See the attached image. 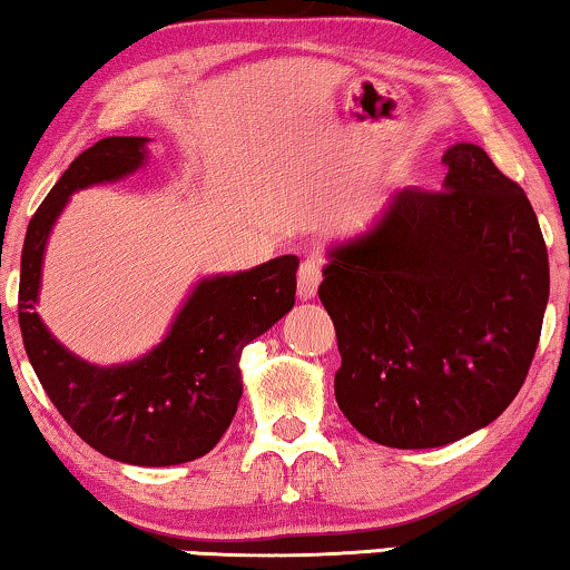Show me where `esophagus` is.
<instances>
[{
    "label": "esophagus",
    "instance_id": "esophagus-1",
    "mask_svg": "<svg viewBox=\"0 0 570 570\" xmlns=\"http://www.w3.org/2000/svg\"><path fill=\"white\" fill-rule=\"evenodd\" d=\"M318 283H322V259L311 256V259L303 262L298 269V298L301 301L316 298Z\"/></svg>",
    "mask_w": 570,
    "mask_h": 570
}]
</instances>
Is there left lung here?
I'll use <instances>...</instances> for the list:
<instances>
[{"label":"left lung","instance_id":"left-lung-1","mask_svg":"<svg viewBox=\"0 0 570 570\" xmlns=\"http://www.w3.org/2000/svg\"><path fill=\"white\" fill-rule=\"evenodd\" d=\"M441 191L404 186L326 248L340 410L365 439L435 449L493 423L532 365L550 295L548 248L524 189L480 145L443 153Z\"/></svg>","mask_w":570,"mask_h":570}]
</instances>
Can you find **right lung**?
<instances>
[{
  "label": "right lung",
  "instance_id": "1",
  "mask_svg": "<svg viewBox=\"0 0 570 570\" xmlns=\"http://www.w3.org/2000/svg\"><path fill=\"white\" fill-rule=\"evenodd\" d=\"M147 145L100 139L53 184L22 244L18 318L38 381L85 443L124 464L174 466L205 456L228 431L244 394L240 353L293 308L298 256L199 277L163 340L135 361L98 365L75 355L38 314L49 236L75 191L142 170Z\"/></svg>",
  "mask_w": 570,
  "mask_h": 570
}]
</instances>
